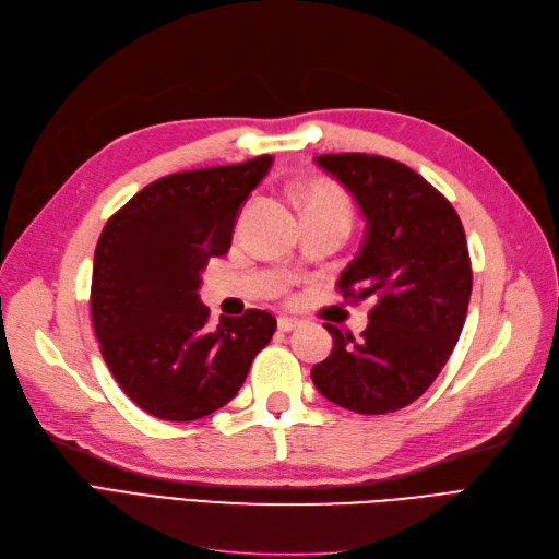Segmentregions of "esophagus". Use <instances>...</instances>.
Returning a JSON list of instances; mask_svg holds the SVG:
<instances>
[{
	"label": "esophagus",
	"mask_w": 559,
	"mask_h": 559,
	"mask_svg": "<svg viewBox=\"0 0 559 559\" xmlns=\"http://www.w3.org/2000/svg\"><path fill=\"white\" fill-rule=\"evenodd\" d=\"M298 326H300V321L294 319V317H280V319H277V329H280L282 333H289V331H294V329H298Z\"/></svg>",
	"instance_id": "34e87169"
}]
</instances>
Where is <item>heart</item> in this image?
<instances>
[{
  "instance_id": "obj_1",
  "label": "heart",
  "mask_w": 559,
  "mask_h": 559,
  "mask_svg": "<svg viewBox=\"0 0 559 559\" xmlns=\"http://www.w3.org/2000/svg\"><path fill=\"white\" fill-rule=\"evenodd\" d=\"M302 202H306V210L308 207H326V210H337V212L349 214V200L345 198V193L337 191L335 186L324 183V181L310 183L308 189L302 191Z\"/></svg>"
}]
</instances>
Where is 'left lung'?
Returning <instances> with one entry per match:
<instances>
[{
	"label": "left lung",
	"instance_id": "obj_1",
	"mask_svg": "<svg viewBox=\"0 0 559 559\" xmlns=\"http://www.w3.org/2000/svg\"><path fill=\"white\" fill-rule=\"evenodd\" d=\"M314 160L366 218V238L337 289L376 306L359 341L324 324L333 349L312 368V382L347 411L394 413L427 392L460 341L473 286L464 226L448 198L399 160L368 154Z\"/></svg>",
	"mask_w": 559,
	"mask_h": 559
}]
</instances>
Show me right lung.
<instances>
[{
  "instance_id": "right-lung-1",
  "label": "right lung",
  "mask_w": 559,
  "mask_h": 559,
  "mask_svg": "<svg viewBox=\"0 0 559 559\" xmlns=\"http://www.w3.org/2000/svg\"><path fill=\"white\" fill-rule=\"evenodd\" d=\"M270 165L273 156H259L160 177L99 235L93 329L114 380L148 415L191 421L222 408L277 329L265 310L212 329L198 296L202 270L230 249L240 207Z\"/></svg>"
}]
</instances>
